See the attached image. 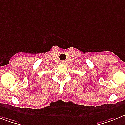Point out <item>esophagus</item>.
Masks as SVG:
<instances>
[{
  "mask_svg": "<svg viewBox=\"0 0 125 125\" xmlns=\"http://www.w3.org/2000/svg\"><path fill=\"white\" fill-rule=\"evenodd\" d=\"M61 63H62V64H65V63H66V62H65V61H62V62H61Z\"/></svg>",
  "mask_w": 125,
  "mask_h": 125,
  "instance_id": "obj_1",
  "label": "esophagus"
}]
</instances>
